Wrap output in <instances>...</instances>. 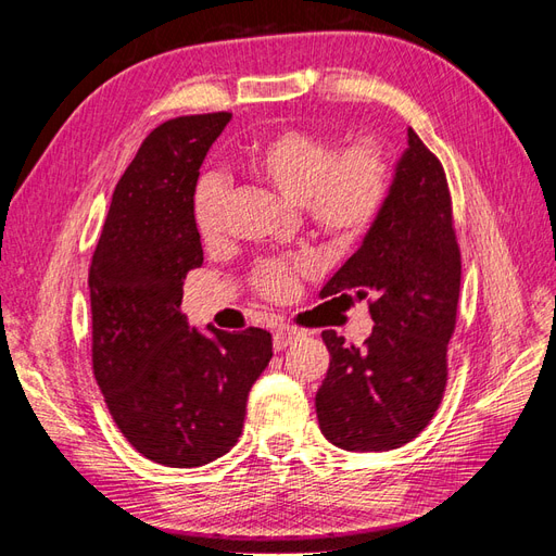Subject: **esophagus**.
Here are the masks:
<instances>
[{"label": "esophagus", "mask_w": 556, "mask_h": 556, "mask_svg": "<svg viewBox=\"0 0 556 556\" xmlns=\"http://www.w3.org/2000/svg\"><path fill=\"white\" fill-rule=\"evenodd\" d=\"M299 336H301L299 329H294V327H290V325H282V327H278V329L274 331V348L280 352V350L288 348L292 341H296Z\"/></svg>", "instance_id": "34e87169"}]
</instances>
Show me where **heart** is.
<instances>
[{
  "label": "heart",
  "mask_w": 556,
  "mask_h": 556,
  "mask_svg": "<svg viewBox=\"0 0 556 556\" xmlns=\"http://www.w3.org/2000/svg\"><path fill=\"white\" fill-rule=\"evenodd\" d=\"M319 131L288 127L252 143L239 160L241 172L296 201L308 225L333 245H355L374 229L390 199L392 169L374 141H357L340 150ZM227 190L208 176L197 185L192 217L204 243L220 241L225 229ZM313 257L268 260L255 271L262 294L288 296L299 276L313 271Z\"/></svg>",
  "instance_id": "1"
}]
</instances>
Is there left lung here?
Instances as JSON below:
<instances>
[{
	"instance_id": "1",
	"label": "left lung",
	"mask_w": 556,
	"mask_h": 556,
	"mask_svg": "<svg viewBox=\"0 0 556 556\" xmlns=\"http://www.w3.org/2000/svg\"><path fill=\"white\" fill-rule=\"evenodd\" d=\"M459 285L462 255L443 164L408 129L378 223L319 292L323 299L368 296L376 323L362 348L323 331L331 359L315 410L329 443L384 452L410 443L431 422L447 382Z\"/></svg>"
}]
</instances>
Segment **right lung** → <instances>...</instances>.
I'll use <instances>...</instances> for the list:
<instances>
[{"mask_svg": "<svg viewBox=\"0 0 556 556\" xmlns=\"http://www.w3.org/2000/svg\"><path fill=\"white\" fill-rule=\"evenodd\" d=\"M231 113L182 115L141 143L117 180L90 264L92 371L109 413L143 457L194 468L243 431L271 333L190 329L182 280L204 262L192 204L199 166Z\"/></svg>", "mask_w": 556, "mask_h": 556, "instance_id": "1", "label": "right lung"}]
</instances>
